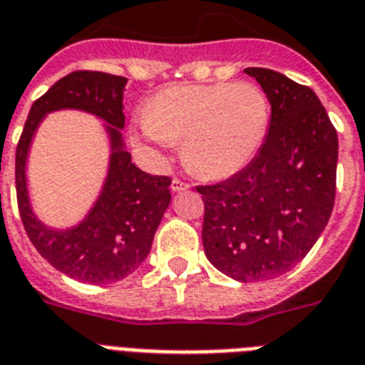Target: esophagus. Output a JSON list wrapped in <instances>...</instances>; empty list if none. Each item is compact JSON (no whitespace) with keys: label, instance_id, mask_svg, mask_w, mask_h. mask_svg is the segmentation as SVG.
Segmentation results:
<instances>
[{"label":"esophagus","instance_id":"obj_1","mask_svg":"<svg viewBox=\"0 0 365 365\" xmlns=\"http://www.w3.org/2000/svg\"><path fill=\"white\" fill-rule=\"evenodd\" d=\"M186 188H188V185H186V182H182L180 179L171 180V192H180V190H186Z\"/></svg>","mask_w":365,"mask_h":365}]
</instances>
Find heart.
<instances>
[{
    "label": "heart",
    "mask_w": 365,
    "mask_h": 365,
    "mask_svg": "<svg viewBox=\"0 0 365 365\" xmlns=\"http://www.w3.org/2000/svg\"><path fill=\"white\" fill-rule=\"evenodd\" d=\"M270 125L267 93L250 81L163 89L137 118L138 135L154 144L182 143L196 173L225 179L257 156Z\"/></svg>",
    "instance_id": "b5f03b06"
}]
</instances>
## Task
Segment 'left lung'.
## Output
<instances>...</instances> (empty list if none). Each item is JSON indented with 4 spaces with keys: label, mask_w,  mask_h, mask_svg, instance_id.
Returning a JSON list of instances; mask_svg holds the SVG:
<instances>
[{
    "label": "left lung",
    "mask_w": 365,
    "mask_h": 365,
    "mask_svg": "<svg viewBox=\"0 0 365 365\" xmlns=\"http://www.w3.org/2000/svg\"><path fill=\"white\" fill-rule=\"evenodd\" d=\"M272 108L264 143L230 179L196 186L202 240L217 270L238 282L278 278L324 232L337 179V131L307 86L268 68H245Z\"/></svg>",
    "instance_id": "obj_1"
}]
</instances>
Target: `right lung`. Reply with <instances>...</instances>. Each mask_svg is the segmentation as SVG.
<instances>
[{"label":"right lung","instance_id":"obj_1","mask_svg":"<svg viewBox=\"0 0 365 365\" xmlns=\"http://www.w3.org/2000/svg\"><path fill=\"white\" fill-rule=\"evenodd\" d=\"M127 78L78 70L58 80L30 108L16 146V200L22 225L39 255L86 284H112L135 272L148 257L165 209L171 179L148 175L131 162L121 129ZM55 109H81L107 121L110 138L109 175L86 219L66 231L45 227L33 213L26 182L29 144L38 123Z\"/></svg>","mask_w":365,"mask_h":365}]
</instances>
